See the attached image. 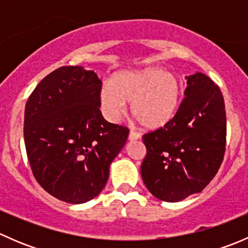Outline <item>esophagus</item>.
Wrapping results in <instances>:
<instances>
[{"label":"esophagus","mask_w":248,"mask_h":248,"mask_svg":"<svg viewBox=\"0 0 248 248\" xmlns=\"http://www.w3.org/2000/svg\"><path fill=\"white\" fill-rule=\"evenodd\" d=\"M140 138V134L138 132H134V131H131L128 134V139L129 140H138Z\"/></svg>","instance_id":"34e87169"}]
</instances>
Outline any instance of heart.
Segmentation results:
<instances>
[{"label": "heart", "mask_w": 248, "mask_h": 248, "mask_svg": "<svg viewBox=\"0 0 248 248\" xmlns=\"http://www.w3.org/2000/svg\"><path fill=\"white\" fill-rule=\"evenodd\" d=\"M181 98V82L162 68L124 71L103 85L99 96L103 115L117 121L131 102V112L144 127L159 128L174 117Z\"/></svg>", "instance_id": "obj_1"}]
</instances>
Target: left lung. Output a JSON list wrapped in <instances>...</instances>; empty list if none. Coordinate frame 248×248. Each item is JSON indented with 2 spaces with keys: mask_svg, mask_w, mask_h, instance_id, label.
<instances>
[{
  "mask_svg": "<svg viewBox=\"0 0 248 248\" xmlns=\"http://www.w3.org/2000/svg\"><path fill=\"white\" fill-rule=\"evenodd\" d=\"M187 87L174 117L142 136L146 156L141 177L163 202H180L202 192L223 162L226 106L221 89L202 73L186 77Z\"/></svg>",
  "mask_w": 248,
  "mask_h": 248,
  "instance_id": "obj_1",
  "label": "left lung"
}]
</instances>
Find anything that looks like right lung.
<instances>
[{
    "instance_id": "add662e5",
    "label": "right lung",
    "mask_w": 248,
    "mask_h": 248,
    "mask_svg": "<svg viewBox=\"0 0 248 248\" xmlns=\"http://www.w3.org/2000/svg\"><path fill=\"white\" fill-rule=\"evenodd\" d=\"M101 91L93 71L64 66L47 74L26 102L24 139L33 176L69 204L101 193L110 163L128 138V127L104 120Z\"/></svg>"
}]
</instances>
